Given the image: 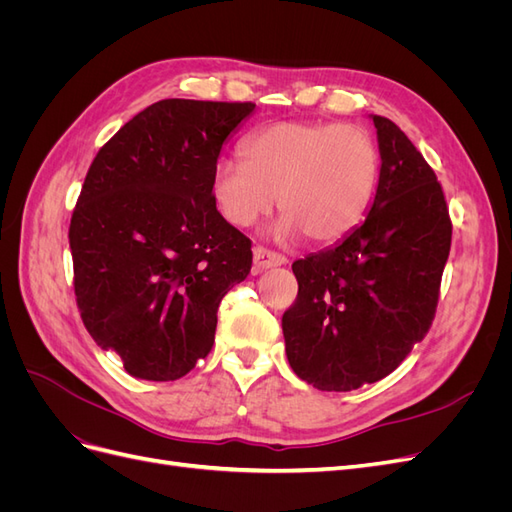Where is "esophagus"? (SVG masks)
<instances>
[{"label":"esophagus","instance_id":"obj_1","mask_svg":"<svg viewBox=\"0 0 512 512\" xmlns=\"http://www.w3.org/2000/svg\"><path fill=\"white\" fill-rule=\"evenodd\" d=\"M282 265H286L284 256L269 252V250H265V247H254V271L256 273L273 269V267H282Z\"/></svg>","mask_w":512,"mask_h":512}]
</instances>
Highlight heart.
I'll list each match as a JSON object with an SVG mask.
<instances>
[{
	"mask_svg": "<svg viewBox=\"0 0 512 512\" xmlns=\"http://www.w3.org/2000/svg\"><path fill=\"white\" fill-rule=\"evenodd\" d=\"M245 162L220 160L211 196L222 218L247 228L271 213L275 198L284 218L273 235L299 232L329 245L359 226L380 183V151L359 126L329 121H280L243 143Z\"/></svg>",
	"mask_w": 512,
	"mask_h": 512,
	"instance_id": "obj_1",
	"label": "heart"
}]
</instances>
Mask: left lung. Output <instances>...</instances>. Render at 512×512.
Returning a JSON list of instances; mask_svg holds the SVG:
<instances>
[{
  "label": "left lung",
  "mask_w": 512,
  "mask_h": 512,
  "mask_svg": "<svg viewBox=\"0 0 512 512\" xmlns=\"http://www.w3.org/2000/svg\"><path fill=\"white\" fill-rule=\"evenodd\" d=\"M380 183L365 220L292 265L297 301L282 318L294 374L346 393L389 376L429 331L453 226L431 166L391 119L371 115Z\"/></svg>",
  "instance_id": "8db88e82"
}]
</instances>
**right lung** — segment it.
I'll list each match as a JSON object with an SVG mask.
<instances>
[{
  "label": "right lung",
  "mask_w": 512,
  "mask_h": 512,
  "mask_svg": "<svg viewBox=\"0 0 512 512\" xmlns=\"http://www.w3.org/2000/svg\"><path fill=\"white\" fill-rule=\"evenodd\" d=\"M254 108L160 100L89 166L68 235L74 294L89 335L134 378L177 380L205 359L224 294L252 269V243L215 207L211 177Z\"/></svg>",
  "instance_id": "add662e5"
}]
</instances>
